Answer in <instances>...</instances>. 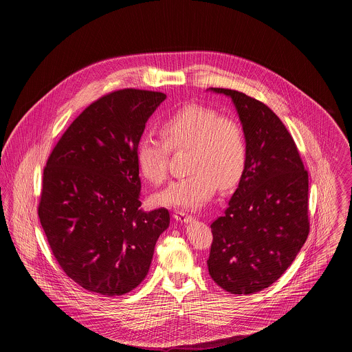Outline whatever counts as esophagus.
I'll list each match as a JSON object with an SVG mask.
<instances>
[{"instance_id":"obj_1","label":"esophagus","mask_w":352,"mask_h":352,"mask_svg":"<svg viewBox=\"0 0 352 352\" xmlns=\"http://www.w3.org/2000/svg\"><path fill=\"white\" fill-rule=\"evenodd\" d=\"M174 219H175V220H178V221H181V223H190V221H191L194 218H192L191 215H187L186 212L177 211V212L174 214Z\"/></svg>"}]
</instances>
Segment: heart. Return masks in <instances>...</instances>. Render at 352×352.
Returning a JSON list of instances; mask_svg holds the SVG:
<instances>
[{
	"instance_id": "1",
	"label": "heart",
	"mask_w": 352,
	"mask_h": 352,
	"mask_svg": "<svg viewBox=\"0 0 352 352\" xmlns=\"http://www.w3.org/2000/svg\"><path fill=\"white\" fill-rule=\"evenodd\" d=\"M161 135L144 134L137 145L141 174L154 184L168 175V148L188 149L187 177L177 179L155 194L160 206L195 210L210 201L220 184L239 182L247 164V140L234 118L201 105H188L161 124Z\"/></svg>"
}]
</instances>
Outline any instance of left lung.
Wrapping results in <instances>:
<instances>
[{"label":"left lung","mask_w":352,"mask_h":352,"mask_svg":"<svg viewBox=\"0 0 352 352\" xmlns=\"http://www.w3.org/2000/svg\"><path fill=\"white\" fill-rule=\"evenodd\" d=\"M234 102L247 140V164L226 215L211 224L212 280L232 294L276 283L309 234V175L283 121L243 92L208 88Z\"/></svg>","instance_id":"obj_1"}]
</instances>
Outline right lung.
Segmentation results:
<instances>
[{
  "mask_svg": "<svg viewBox=\"0 0 352 352\" xmlns=\"http://www.w3.org/2000/svg\"><path fill=\"white\" fill-rule=\"evenodd\" d=\"M162 92L120 89L74 120L43 170L38 215L71 280L107 297L129 293L151 268L170 224L166 208L144 212L137 145Z\"/></svg>",
  "mask_w": 352,
  "mask_h": 352,
  "instance_id": "1",
  "label": "right lung"
}]
</instances>
